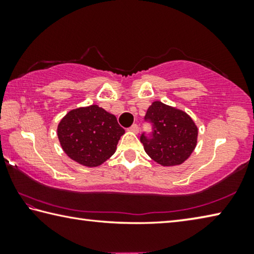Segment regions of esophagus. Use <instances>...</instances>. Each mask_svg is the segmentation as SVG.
<instances>
[{
	"instance_id": "esophagus-1",
	"label": "esophagus",
	"mask_w": 254,
	"mask_h": 254,
	"mask_svg": "<svg viewBox=\"0 0 254 254\" xmlns=\"http://www.w3.org/2000/svg\"><path fill=\"white\" fill-rule=\"evenodd\" d=\"M128 131H131L133 133H137L139 132V127H137V124H133V126L128 127Z\"/></svg>"
}]
</instances>
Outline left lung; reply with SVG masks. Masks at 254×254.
I'll return each instance as SVG.
<instances>
[{"instance_id": "left-lung-1", "label": "left lung", "mask_w": 254, "mask_h": 254, "mask_svg": "<svg viewBox=\"0 0 254 254\" xmlns=\"http://www.w3.org/2000/svg\"><path fill=\"white\" fill-rule=\"evenodd\" d=\"M151 132L140 136L144 151L162 166H177L194 151L198 130L185 112L161 102H153L144 117Z\"/></svg>"}]
</instances>
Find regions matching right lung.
<instances>
[{"label": "right lung", "mask_w": 254, "mask_h": 254, "mask_svg": "<svg viewBox=\"0 0 254 254\" xmlns=\"http://www.w3.org/2000/svg\"><path fill=\"white\" fill-rule=\"evenodd\" d=\"M124 128L113 114L97 105L72 110L60 121L58 137L64 151L86 167H96L115 152Z\"/></svg>", "instance_id": "obj_1"}]
</instances>
